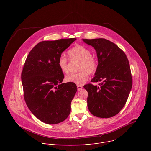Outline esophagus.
I'll return each mask as SVG.
<instances>
[{"mask_svg":"<svg viewBox=\"0 0 151 151\" xmlns=\"http://www.w3.org/2000/svg\"><path fill=\"white\" fill-rule=\"evenodd\" d=\"M82 88H83V86H80V85H78V86H77V89H78V91H80V90H81Z\"/></svg>","mask_w":151,"mask_h":151,"instance_id":"1","label":"esophagus"}]
</instances>
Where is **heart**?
Masks as SVG:
<instances>
[{
  "mask_svg": "<svg viewBox=\"0 0 151 151\" xmlns=\"http://www.w3.org/2000/svg\"><path fill=\"white\" fill-rule=\"evenodd\" d=\"M68 56L71 60H80L79 65V73L71 74L65 77V81L77 85L83 84L89 78V73H92L96 70L97 61L92 55L89 49L82 45H77L68 51ZM58 65L63 73H67L68 71V59L61 55L58 60Z\"/></svg>",
  "mask_w": 151,
  "mask_h": 151,
  "instance_id": "obj_1",
  "label": "heart"
}]
</instances>
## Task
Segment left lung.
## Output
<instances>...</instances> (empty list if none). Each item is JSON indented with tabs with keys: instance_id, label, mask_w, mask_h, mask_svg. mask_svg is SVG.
Wrapping results in <instances>:
<instances>
[{
	"instance_id": "left-lung-1",
	"label": "left lung",
	"mask_w": 151,
	"mask_h": 151,
	"mask_svg": "<svg viewBox=\"0 0 151 151\" xmlns=\"http://www.w3.org/2000/svg\"><path fill=\"white\" fill-rule=\"evenodd\" d=\"M94 47L98 65L92 83L84 86L88 91V107L93 116L109 118L120 112L128 99L132 78L128 59L116 44L105 38L83 39Z\"/></svg>"
}]
</instances>
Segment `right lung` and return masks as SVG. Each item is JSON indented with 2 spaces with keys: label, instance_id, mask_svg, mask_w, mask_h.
<instances>
[{
  "label": "right lung",
  "instance_id": "right-lung-1",
  "mask_svg": "<svg viewBox=\"0 0 151 151\" xmlns=\"http://www.w3.org/2000/svg\"><path fill=\"white\" fill-rule=\"evenodd\" d=\"M76 40L40 42L30 51L24 65L21 73L24 97L32 113L44 123H60L70 113L77 87L73 83H62L64 76L58 60Z\"/></svg>",
  "mask_w": 151,
  "mask_h": 151
}]
</instances>
